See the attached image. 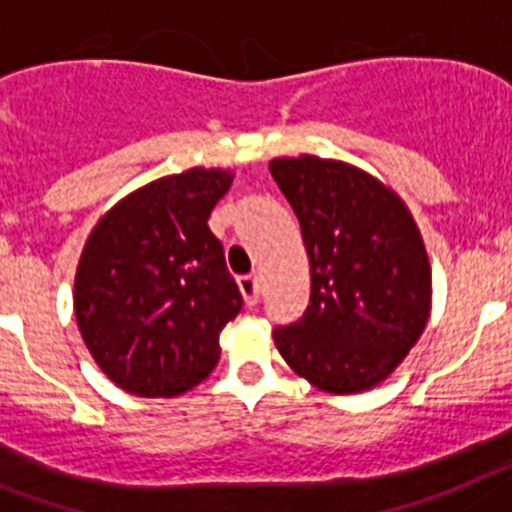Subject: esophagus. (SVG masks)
I'll return each mask as SVG.
<instances>
[{"label": "esophagus", "instance_id": "esophagus-1", "mask_svg": "<svg viewBox=\"0 0 512 512\" xmlns=\"http://www.w3.org/2000/svg\"><path fill=\"white\" fill-rule=\"evenodd\" d=\"M239 291L244 293L247 304L255 306L257 299H260V278L257 275H244V278H239Z\"/></svg>", "mask_w": 512, "mask_h": 512}]
</instances>
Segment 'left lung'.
Segmentation results:
<instances>
[{"label":"left lung","instance_id":"1","mask_svg":"<svg viewBox=\"0 0 512 512\" xmlns=\"http://www.w3.org/2000/svg\"><path fill=\"white\" fill-rule=\"evenodd\" d=\"M301 224L311 304L273 332L293 373L327 394L379 386L425 332L433 270L402 195L363 167L317 154L270 159Z\"/></svg>","mask_w":512,"mask_h":512}]
</instances>
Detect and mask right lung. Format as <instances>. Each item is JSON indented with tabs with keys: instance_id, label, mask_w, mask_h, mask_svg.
<instances>
[{
	"instance_id": "obj_1",
	"label": "right lung",
	"mask_w": 512,
	"mask_h": 512,
	"mask_svg": "<svg viewBox=\"0 0 512 512\" xmlns=\"http://www.w3.org/2000/svg\"><path fill=\"white\" fill-rule=\"evenodd\" d=\"M231 182L224 167L164 175L92 226L74 275V317L118 389L180 397L219 363V335L242 296L208 216Z\"/></svg>"
}]
</instances>
